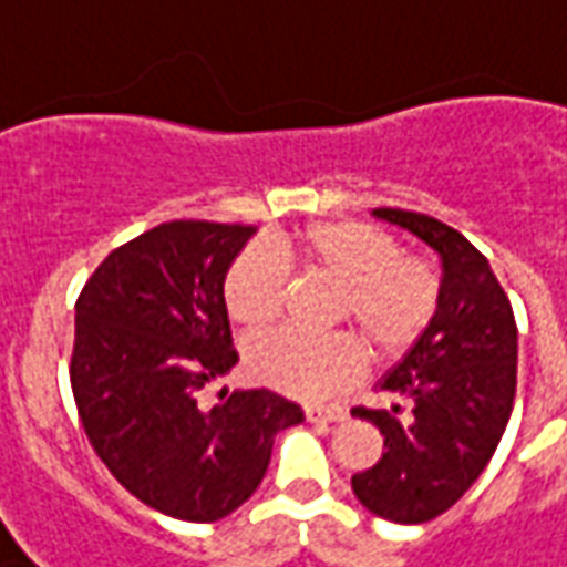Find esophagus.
Segmentation results:
<instances>
[{"mask_svg": "<svg viewBox=\"0 0 567 567\" xmlns=\"http://www.w3.org/2000/svg\"><path fill=\"white\" fill-rule=\"evenodd\" d=\"M307 421L340 423V421H347V411H343V408H307Z\"/></svg>", "mask_w": 567, "mask_h": 567, "instance_id": "obj_1", "label": "esophagus"}]
</instances>
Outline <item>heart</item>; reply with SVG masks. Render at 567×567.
<instances>
[{
	"mask_svg": "<svg viewBox=\"0 0 567 567\" xmlns=\"http://www.w3.org/2000/svg\"><path fill=\"white\" fill-rule=\"evenodd\" d=\"M285 251L303 272L340 288L334 322L350 324L378 362L402 359L426 334L439 307V276L421 257L399 255L390 233L359 220H322L291 236ZM288 272L279 257L248 248L229 267L224 300L243 331H267L282 316ZM362 347L347 334L282 331L248 350L257 383L295 399H324L362 371Z\"/></svg>",
	"mask_w": 567,
	"mask_h": 567,
	"instance_id": "b5f03b06",
	"label": "heart"
}]
</instances>
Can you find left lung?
<instances>
[{"label": "left lung", "mask_w": 567, "mask_h": 567, "mask_svg": "<svg viewBox=\"0 0 567 567\" xmlns=\"http://www.w3.org/2000/svg\"><path fill=\"white\" fill-rule=\"evenodd\" d=\"M430 245L439 264V307L426 334L378 380L411 405L352 408L374 423L383 454L352 476V494L374 516L421 525L442 516L482 476L516 399L518 331L513 307L485 255L442 220L402 208L371 212Z\"/></svg>", "instance_id": "8db88e82"}]
</instances>
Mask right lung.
<instances>
[{
	"mask_svg": "<svg viewBox=\"0 0 567 567\" xmlns=\"http://www.w3.org/2000/svg\"><path fill=\"white\" fill-rule=\"evenodd\" d=\"M255 227L172 220L116 248L76 300L70 383L97 457L156 513L217 522L267 476L297 402L245 390L205 408L233 371L224 279Z\"/></svg>",
	"mask_w": 567,
	"mask_h": 567,
	"instance_id": "1",
	"label": "right lung"
}]
</instances>
